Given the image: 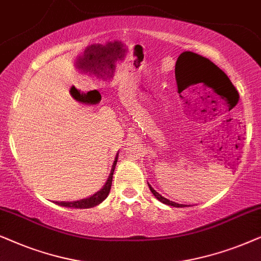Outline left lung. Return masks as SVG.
Masks as SVG:
<instances>
[{
  "mask_svg": "<svg viewBox=\"0 0 261 261\" xmlns=\"http://www.w3.org/2000/svg\"><path fill=\"white\" fill-rule=\"evenodd\" d=\"M194 57H196V62H197V61H203L204 63L207 64V65H209V67L211 68L210 71L205 70V71H204V74L200 76V80H201V81H203L204 83H206V85L211 86V87H213V88H216V86H218V83H221V80H223V81H224L225 83H228V85L230 86L232 89L236 90L235 87L232 86V83L230 82V80H229L228 76L225 75L224 72L222 71L221 69L218 68L216 64H214L213 62H211L210 60H207V58H205V57H201V56H199V55H196V56H194ZM236 94H238V92H236ZM148 186H149V189H150L151 193L155 196L156 199H159L160 201H161V203L167 204V205L174 206V207H182V206H184V205H181V204L174 203V201H171V200L167 199V198L162 197L161 194L156 192V191H155L154 189H152V187H151L150 185H149V184H148Z\"/></svg>",
  "mask_w": 261,
  "mask_h": 261,
  "instance_id": "left-lung-1",
  "label": "left lung"
}]
</instances>
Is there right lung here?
I'll use <instances>...</instances> for the list:
<instances>
[{
    "instance_id": "right-lung-1",
    "label": "right lung",
    "mask_w": 261,
    "mask_h": 261,
    "mask_svg": "<svg viewBox=\"0 0 261 261\" xmlns=\"http://www.w3.org/2000/svg\"><path fill=\"white\" fill-rule=\"evenodd\" d=\"M117 159H118V154H117L116 160H114V162L112 165V169H111L109 179H107L106 184L102 186L101 190L93 194V196L86 198V199L76 200V201H61V203L60 201H56V203L61 206L75 207V209H89V207H94L96 205H99L100 203H102V201L106 199L107 196H109V193H110L111 185H112L113 172H114V168H116V165H117Z\"/></svg>"
}]
</instances>
